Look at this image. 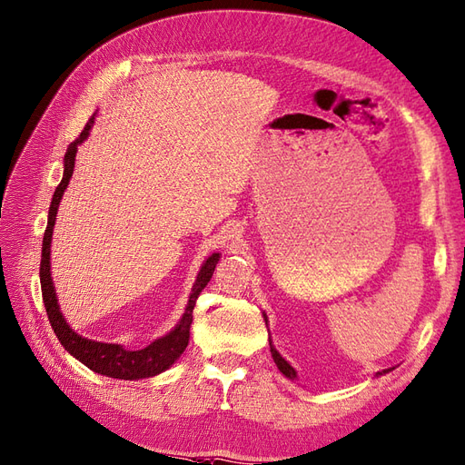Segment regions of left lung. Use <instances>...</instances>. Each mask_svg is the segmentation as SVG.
<instances>
[{
	"mask_svg": "<svg viewBox=\"0 0 465 465\" xmlns=\"http://www.w3.org/2000/svg\"><path fill=\"white\" fill-rule=\"evenodd\" d=\"M263 318H265V324H267V314H263ZM269 346H271V355H272V360H275V363H277V367H279V371L284 375V377H289V379H296V369L284 360V357L277 351V348L272 346V341H271V338H269ZM392 369V367H391ZM391 369H383V371H377L375 373V377H379V375H383V373H389Z\"/></svg>",
	"mask_w": 465,
	"mask_h": 465,
	"instance_id": "obj_1",
	"label": "left lung"
}]
</instances>
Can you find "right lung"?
<instances>
[{
    "label": "right lung",
    "instance_id": "1",
    "mask_svg": "<svg viewBox=\"0 0 465 465\" xmlns=\"http://www.w3.org/2000/svg\"><path fill=\"white\" fill-rule=\"evenodd\" d=\"M96 124V114H94L84 131L78 135L76 141H73L66 149L64 154V173H63V181L56 186L53 202L49 208V222H46V230L43 235V252H41V291H43V302L46 308V316H49V322L54 330V334L58 341L63 343V348L76 357L80 363H84L92 371H96L105 377H114V379H125V381H137V379H147L154 377L166 369L173 367V363L183 355V351L188 346L190 340V324H193V311L198 294L202 289L210 282L213 269H216L220 253H212L206 257L204 263H202L196 281L193 284V291H190L188 302L184 312L178 320L176 326L161 338L151 341L147 348L143 350H127L122 343H105V341H96V340H88L84 336L76 334V331L70 328L66 322V318L61 312V304H58L56 299V291H54V282L51 277V242H53V230H54V222H56V212L58 204H61L64 190L73 178L74 173V161H76V153L78 145H82L90 135V129Z\"/></svg>",
    "mask_w": 465,
    "mask_h": 465
}]
</instances>
